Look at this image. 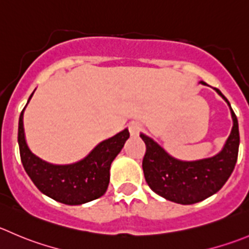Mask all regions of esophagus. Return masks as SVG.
<instances>
[{
  "label": "esophagus",
  "instance_id": "34e87169",
  "mask_svg": "<svg viewBox=\"0 0 249 249\" xmlns=\"http://www.w3.org/2000/svg\"><path fill=\"white\" fill-rule=\"evenodd\" d=\"M142 129H143V125H142L140 122H131L129 124L130 134L134 135V136H137Z\"/></svg>",
  "mask_w": 249,
  "mask_h": 249
}]
</instances>
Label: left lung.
<instances>
[{
  "label": "left lung",
  "instance_id": "1",
  "mask_svg": "<svg viewBox=\"0 0 249 249\" xmlns=\"http://www.w3.org/2000/svg\"><path fill=\"white\" fill-rule=\"evenodd\" d=\"M202 85H206L201 81ZM225 100L231 110L232 130L216 156L199 160L186 161L174 158L151 137L141 134L146 143V153L142 160L144 178L152 191L165 199L178 204H194L201 202L225 185L235 169L240 146V132L236 114L228 98L215 89Z\"/></svg>",
  "mask_w": 249,
  "mask_h": 249
}]
</instances>
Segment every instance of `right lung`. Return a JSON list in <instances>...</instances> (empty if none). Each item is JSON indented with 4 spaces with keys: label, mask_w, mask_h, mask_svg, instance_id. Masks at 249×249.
Instances as JSON below:
<instances>
[{
    "label": "right lung",
    "mask_w": 249,
    "mask_h": 249,
    "mask_svg": "<svg viewBox=\"0 0 249 249\" xmlns=\"http://www.w3.org/2000/svg\"><path fill=\"white\" fill-rule=\"evenodd\" d=\"M24 109L18 125L19 152L24 169L36 187L50 198L69 206L88 203L103 196L109 183L110 164L129 139V130L124 129L98 143L76 163L57 165L42 160L29 149L24 134Z\"/></svg>",
    "instance_id": "add662e5"
}]
</instances>
